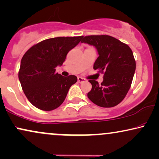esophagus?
I'll use <instances>...</instances> for the list:
<instances>
[{
  "label": "esophagus",
  "instance_id": "obj_1",
  "mask_svg": "<svg viewBox=\"0 0 159 159\" xmlns=\"http://www.w3.org/2000/svg\"><path fill=\"white\" fill-rule=\"evenodd\" d=\"M78 81L79 82V83H83V82L86 81V79L81 77H78Z\"/></svg>",
  "mask_w": 159,
  "mask_h": 159
}]
</instances>
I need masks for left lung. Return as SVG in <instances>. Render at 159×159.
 I'll return each mask as SVG.
<instances>
[{
  "label": "left lung",
  "mask_w": 159,
  "mask_h": 159,
  "mask_svg": "<svg viewBox=\"0 0 159 159\" xmlns=\"http://www.w3.org/2000/svg\"><path fill=\"white\" fill-rule=\"evenodd\" d=\"M81 43L96 48L99 56L94 70L104 74L101 84L89 80L92 89L87 96L92 103L103 108L114 107L124 99L131 86L136 61L129 46L108 35L83 37Z\"/></svg>",
  "instance_id": "obj_1"
}]
</instances>
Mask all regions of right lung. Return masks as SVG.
Here are the masks:
<instances>
[{
    "label": "right lung",
    "instance_id": "add662e5",
    "mask_svg": "<svg viewBox=\"0 0 159 159\" xmlns=\"http://www.w3.org/2000/svg\"><path fill=\"white\" fill-rule=\"evenodd\" d=\"M79 37H55L33 45L21 59L19 77L22 89L32 105L43 111H52L62 104L75 75L64 77L56 73L70 50L81 42Z\"/></svg>",
    "mask_w": 159,
    "mask_h": 159
}]
</instances>
